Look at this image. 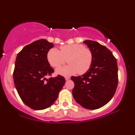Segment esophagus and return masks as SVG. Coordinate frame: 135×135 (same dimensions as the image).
<instances>
[{
  "mask_svg": "<svg viewBox=\"0 0 135 135\" xmlns=\"http://www.w3.org/2000/svg\"><path fill=\"white\" fill-rule=\"evenodd\" d=\"M70 79V76L65 77V80H69Z\"/></svg>",
  "mask_w": 135,
  "mask_h": 135,
  "instance_id": "esophagus-1",
  "label": "esophagus"
}]
</instances>
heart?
Returning a JSON list of instances; mask_svg holds the SVG:
<instances>
[{"label":"heart","instance_id":"heart-1","mask_svg":"<svg viewBox=\"0 0 135 135\" xmlns=\"http://www.w3.org/2000/svg\"><path fill=\"white\" fill-rule=\"evenodd\" d=\"M68 65L56 70L57 74L69 76L77 74H83L88 71L92 66L93 55L92 51L81 44H70L62 46L60 51L52 48L47 54V59L53 67L62 65L65 59H68Z\"/></svg>","mask_w":135,"mask_h":135}]
</instances>
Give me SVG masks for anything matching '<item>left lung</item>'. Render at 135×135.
Masks as SVG:
<instances>
[{"mask_svg": "<svg viewBox=\"0 0 135 135\" xmlns=\"http://www.w3.org/2000/svg\"><path fill=\"white\" fill-rule=\"evenodd\" d=\"M93 55L92 66L85 74L71 77L74 83L73 98L77 103L88 109H96L110 100L118 84L116 58L108 49L98 42L85 40Z\"/></svg>", "mask_w": 135, "mask_h": 135, "instance_id": "obj_1", "label": "left lung"}]
</instances>
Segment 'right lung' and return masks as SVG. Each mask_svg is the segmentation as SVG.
<instances>
[{"label":"right lung","mask_w":135,"mask_h":135,"mask_svg":"<svg viewBox=\"0 0 135 135\" xmlns=\"http://www.w3.org/2000/svg\"><path fill=\"white\" fill-rule=\"evenodd\" d=\"M54 47L52 43L40 39L25 46L18 54L13 71V81L24 103L35 110L51 106L64 85L60 75L46 79L54 70L50 66L47 54Z\"/></svg>","instance_id":"add662e5"}]
</instances>
